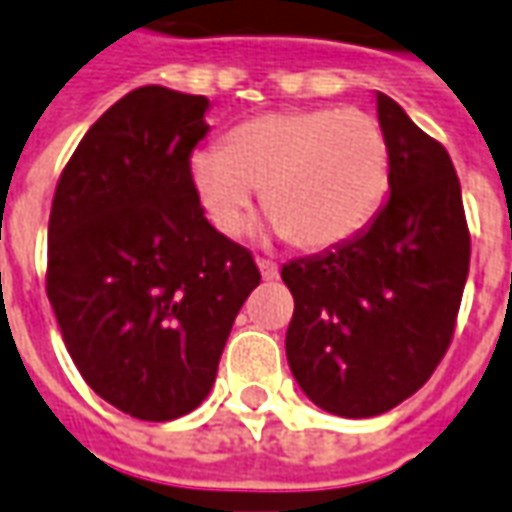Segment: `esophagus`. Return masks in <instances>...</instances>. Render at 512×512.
Masks as SVG:
<instances>
[{
  "label": "esophagus",
  "instance_id": "1",
  "mask_svg": "<svg viewBox=\"0 0 512 512\" xmlns=\"http://www.w3.org/2000/svg\"><path fill=\"white\" fill-rule=\"evenodd\" d=\"M256 264H259V270H262V279L264 281H273L276 276H279V264L273 262V259H256Z\"/></svg>",
  "mask_w": 512,
  "mask_h": 512
}]
</instances>
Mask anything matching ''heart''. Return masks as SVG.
<instances>
[{
	"mask_svg": "<svg viewBox=\"0 0 512 512\" xmlns=\"http://www.w3.org/2000/svg\"><path fill=\"white\" fill-rule=\"evenodd\" d=\"M191 185L216 231L239 233L262 208L296 248L341 245L375 216L389 188L383 126L358 109H284L228 132L222 149L191 157Z\"/></svg>",
	"mask_w": 512,
	"mask_h": 512,
	"instance_id": "1",
	"label": "heart"
}]
</instances>
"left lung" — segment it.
Wrapping results in <instances>:
<instances>
[{
    "label": "left lung",
    "instance_id": "8db88e82",
    "mask_svg": "<svg viewBox=\"0 0 512 512\" xmlns=\"http://www.w3.org/2000/svg\"><path fill=\"white\" fill-rule=\"evenodd\" d=\"M377 120L392 149V197L338 248L281 267L296 310L287 363L338 417H377L423 389L445 358L471 264L459 177L440 140L389 95Z\"/></svg>",
    "mask_w": 512,
    "mask_h": 512
}]
</instances>
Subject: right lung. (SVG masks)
<instances>
[{"label":"right lung","instance_id":"right-lung-1","mask_svg":"<svg viewBox=\"0 0 512 512\" xmlns=\"http://www.w3.org/2000/svg\"><path fill=\"white\" fill-rule=\"evenodd\" d=\"M205 109V95L132 89L89 126L50 208L47 298L72 363L98 397L149 423L208 397L262 281L191 185Z\"/></svg>","mask_w":512,"mask_h":512}]
</instances>
